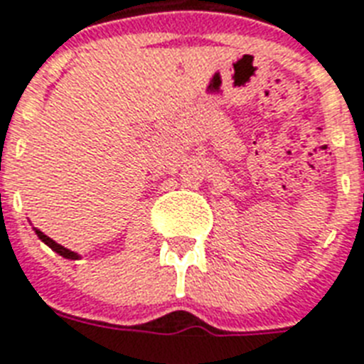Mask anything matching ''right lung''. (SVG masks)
Instances as JSON below:
<instances>
[{"instance_id": "obj_1", "label": "right lung", "mask_w": 364, "mask_h": 364, "mask_svg": "<svg viewBox=\"0 0 364 364\" xmlns=\"http://www.w3.org/2000/svg\"><path fill=\"white\" fill-rule=\"evenodd\" d=\"M36 232H37V236H39V238L43 240V242L47 243L48 247L53 249V251H56V253H58V255H62V257H65V259H77V257H79V255H77V253H73V251H70V249L62 247L60 243H56V242H54V240H50V238H48V236H45V234H43L41 230H36Z\"/></svg>"}]
</instances>
